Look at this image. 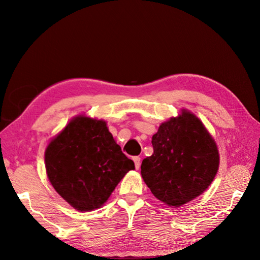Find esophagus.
Instances as JSON below:
<instances>
[{"label":"esophagus","instance_id":"34e87169","mask_svg":"<svg viewBox=\"0 0 260 260\" xmlns=\"http://www.w3.org/2000/svg\"><path fill=\"white\" fill-rule=\"evenodd\" d=\"M133 161H134V163H135V168H136L137 170H139L140 167H141V157L134 156V157H133Z\"/></svg>","mask_w":260,"mask_h":260}]
</instances>
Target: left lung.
I'll list each match as a JSON object with an SVG mask.
<instances>
[{"mask_svg":"<svg viewBox=\"0 0 260 260\" xmlns=\"http://www.w3.org/2000/svg\"><path fill=\"white\" fill-rule=\"evenodd\" d=\"M152 145L141 173L154 197L168 206L181 207L200 196L218 172L217 145L200 119L185 110L158 127Z\"/></svg>","mask_w":260,"mask_h":260,"instance_id":"8db88e82","label":"left lung"}]
</instances>
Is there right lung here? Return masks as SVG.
<instances>
[{"label":"right lung","instance_id":"add662e5","mask_svg":"<svg viewBox=\"0 0 260 260\" xmlns=\"http://www.w3.org/2000/svg\"><path fill=\"white\" fill-rule=\"evenodd\" d=\"M45 159L54 190L80 211L103 206L124 175L135 169L104 120L81 116L51 141Z\"/></svg>","mask_w":260,"mask_h":260}]
</instances>
